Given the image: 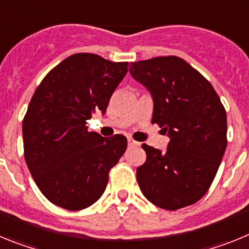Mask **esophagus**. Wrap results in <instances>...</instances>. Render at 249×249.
I'll return each mask as SVG.
<instances>
[{"instance_id":"esophagus-1","label":"esophagus","mask_w":249,"mask_h":249,"mask_svg":"<svg viewBox=\"0 0 249 249\" xmlns=\"http://www.w3.org/2000/svg\"><path fill=\"white\" fill-rule=\"evenodd\" d=\"M127 142H128V146H131V147L132 146H138V144H140L137 141H135L133 138H128V140H127Z\"/></svg>"}]
</instances>
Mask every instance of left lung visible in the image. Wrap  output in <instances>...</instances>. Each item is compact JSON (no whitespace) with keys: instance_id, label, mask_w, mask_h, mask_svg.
I'll return each mask as SVG.
<instances>
[{"instance_id":"left-lung-1","label":"left lung","mask_w":249,"mask_h":249,"mask_svg":"<svg viewBox=\"0 0 249 249\" xmlns=\"http://www.w3.org/2000/svg\"><path fill=\"white\" fill-rule=\"evenodd\" d=\"M129 73L149 91L152 123L169 137L166 152L142 144L147 158L137 168L143 196L176 211L206 195L227 147V114L208 81L176 56L132 62Z\"/></svg>"}]
</instances>
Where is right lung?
I'll return each mask as SVG.
<instances>
[{
    "mask_svg": "<svg viewBox=\"0 0 249 249\" xmlns=\"http://www.w3.org/2000/svg\"><path fill=\"white\" fill-rule=\"evenodd\" d=\"M128 71V62H111L93 53H76L51 70L28 105L23 122L25 160L46 198L68 211L101 198L109 169L127 148L122 135L89 132L92 113H105L109 98Z\"/></svg>",
    "mask_w": 249,
    "mask_h": 249,
    "instance_id": "add662e5",
    "label": "right lung"
}]
</instances>
